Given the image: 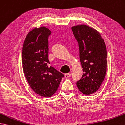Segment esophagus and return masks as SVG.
<instances>
[{"label":"esophagus","instance_id":"esophagus-1","mask_svg":"<svg viewBox=\"0 0 125 125\" xmlns=\"http://www.w3.org/2000/svg\"><path fill=\"white\" fill-rule=\"evenodd\" d=\"M70 76H71V74L70 73H66L65 74V78H66V79H67V78H69L70 77Z\"/></svg>","mask_w":125,"mask_h":125}]
</instances>
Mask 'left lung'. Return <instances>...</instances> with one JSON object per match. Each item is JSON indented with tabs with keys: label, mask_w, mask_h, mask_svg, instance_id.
Returning <instances> with one entry per match:
<instances>
[{
	"label": "left lung",
	"mask_w": 125,
	"mask_h": 125,
	"mask_svg": "<svg viewBox=\"0 0 125 125\" xmlns=\"http://www.w3.org/2000/svg\"><path fill=\"white\" fill-rule=\"evenodd\" d=\"M79 48L83 76L77 82L79 91L85 95L94 93L105 77L107 52L105 42L94 28L81 24L71 27Z\"/></svg>",
	"instance_id": "8db88e82"
}]
</instances>
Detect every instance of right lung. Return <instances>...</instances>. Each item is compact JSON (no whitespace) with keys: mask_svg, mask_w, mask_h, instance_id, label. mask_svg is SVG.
Listing matches in <instances>:
<instances>
[{"mask_svg":"<svg viewBox=\"0 0 125 125\" xmlns=\"http://www.w3.org/2000/svg\"><path fill=\"white\" fill-rule=\"evenodd\" d=\"M45 27L35 28L28 33L22 49V66L30 87L41 96L50 97L57 90L64 74L49 66L48 37Z\"/></svg>","mask_w":125,"mask_h":125,"instance_id":"add662e5","label":"right lung"}]
</instances>
